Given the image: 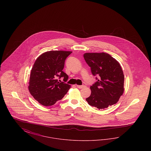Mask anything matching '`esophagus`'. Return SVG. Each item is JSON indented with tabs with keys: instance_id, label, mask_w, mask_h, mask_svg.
I'll return each mask as SVG.
<instances>
[{
	"instance_id": "obj_1",
	"label": "esophagus",
	"mask_w": 151,
	"mask_h": 151,
	"mask_svg": "<svg viewBox=\"0 0 151 151\" xmlns=\"http://www.w3.org/2000/svg\"><path fill=\"white\" fill-rule=\"evenodd\" d=\"M76 86H77L78 88L81 89V88H84V86H79V85H76Z\"/></svg>"
}]
</instances>
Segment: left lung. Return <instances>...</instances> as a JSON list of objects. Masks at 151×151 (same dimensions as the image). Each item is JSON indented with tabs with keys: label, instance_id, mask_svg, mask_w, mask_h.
Segmentation results:
<instances>
[{
	"label": "left lung",
	"instance_id": "1",
	"mask_svg": "<svg viewBox=\"0 0 151 151\" xmlns=\"http://www.w3.org/2000/svg\"><path fill=\"white\" fill-rule=\"evenodd\" d=\"M84 58L94 76H100L90 87L88 104L99 109L115 104L124 92V76L119 63L105 52H87Z\"/></svg>",
	"mask_w": 151,
	"mask_h": 151
}]
</instances>
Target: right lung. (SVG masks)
<instances>
[{
	"instance_id": "add662e5",
	"label": "right lung",
	"mask_w": 151,
	"mask_h": 151,
	"mask_svg": "<svg viewBox=\"0 0 151 151\" xmlns=\"http://www.w3.org/2000/svg\"><path fill=\"white\" fill-rule=\"evenodd\" d=\"M71 53L69 51H49L36 59L31 70L28 89L40 104L45 106L54 105L70 88V85L59 82L57 78L63 77L65 82L68 80V76L63 69L65 59Z\"/></svg>"
}]
</instances>
